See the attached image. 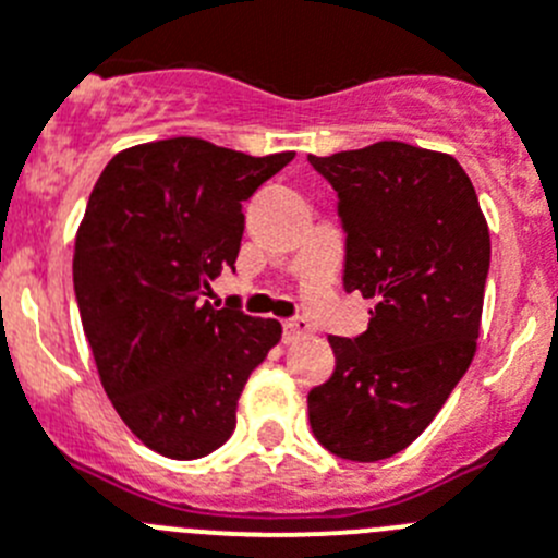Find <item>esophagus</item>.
<instances>
[{
	"mask_svg": "<svg viewBox=\"0 0 558 558\" xmlns=\"http://www.w3.org/2000/svg\"><path fill=\"white\" fill-rule=\"evenodd\" d=\"M308 333H311V328L305 319H286L283 323V339L286 341H298Z\"/></svg>",
	"mask_w": 558,
	"mask_h": 558,
	"instance_id": "1",
	"label": "esophagus"
}]
</instances>
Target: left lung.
Wrapping results in <instances>:
<instances>
[{
  "label": "left lung",
  "instance_id": "1",
  "mask_svg": "<svg viewBox=\"0 0 558 558\" xmlns=\"http://www.w3.org/2000/svg\"><path fill=\"white\" fill-rule=\"evenodd\" d=\"M308 160L339 192L344 289L375 303L364 333L328 339L336 369L308 391L311 428L341 459H389L428 428L473 361L489 225L448 153L378 142Z\"/></svg>",
  "mask_w": 558,
  "mask_h": 558
}]
</instances>
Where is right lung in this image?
<instances>
[{
  "label": "right lung",
  "instance_id": "right-lung-1",
  "mask_svg": "<svg viewBox=\"0 0 558 558\" xmlns=\"http://www.w3.org/2000/svg\"><path fill=\"white\" fill-rule=\"evenodd\" d=\"M294 158L178 135L108 160L74 235V294L99 380L155 453L222 448L250 373L280 341L278 319L205 300L233 269L242 203Z\"/></svg>",
  "mask_w": 558,
  "mask_h": 558
}]
</instances>
